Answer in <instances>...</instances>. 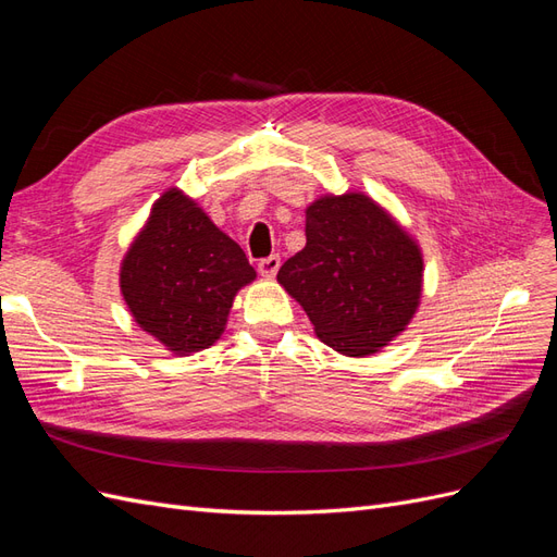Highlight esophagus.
<instances>
[{
    "instance_id": "esophagus-1",
    "label": "esophagus",
    "mask_w": 557,
    "mask_h": 557,
    "mask_svg": "<svg viewBox=\"0 0 557 557\" xmlns=\"http://www.w3.org/2000/svg\"><path fill=\"white\" fill-rule=\"evenodd\" d=\"M278 267H281V258H278V256H269V258H262V260L258 262V272H260L264 278H274L276 272H278Z\"/></svg>"
}]
</instances>
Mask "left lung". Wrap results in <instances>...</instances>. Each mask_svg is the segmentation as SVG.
I'll list each match as a JSON object with an SVG mask.
<instances>
[{
  "label": "left lung",
  "mask_w": 557,
  "mask_h": 557,
  "mask_svg": "<svg viewBox=\"0 0 557 557\" xmlns=\"http://www.w3.org/2000/svg\"><path fill=\"white\" fill-rule=\"evenodd\" d=\"M276 278L320 342L364 358L407 330L423 293V252L372 197L325 195L307 207V246Z\"/></svg>",
  "instance_id": "obj_1"
}]
</instances>
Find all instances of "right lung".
Listing matches in <instances>:
<instances>
[{
	"instance_id": "add662e5",
	"label": "right lung",
	"mask_w": 557,
	"mask_h": 557,
	"mask_svg": "<svg viewBox=\"0 0 557 557\" xmlns=\"http://www.w3.org/2000/svg\"><path fill=\"white\" fill-rule=\"evenodd\" d=\"M252 278L242 246L178 188L156 201L121 264L129 313L176 356L221 339L234 295Z\"/></svg>"
}]
</instances>
